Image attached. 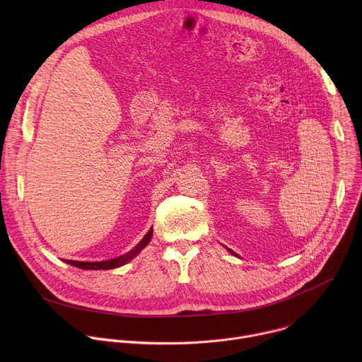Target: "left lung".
Here are the masks:
<instances>
[{
	"label": "left lung",
	"instance_id": "obj_1",
	"mask_svg": "<svg viewBox=\"0 0 362 362\" xmlns=\"http://www.w3.org/2000/svg\"><path fill=\"white\" fill-rule=\"evenodd\" d=\"M229 250H230V249H229ZM230 253H232V255H236V253H235V252H232V250H230Z\"/></svg>",
	"mask_w": 362,
	"mask_h": 362
}]
</instances>
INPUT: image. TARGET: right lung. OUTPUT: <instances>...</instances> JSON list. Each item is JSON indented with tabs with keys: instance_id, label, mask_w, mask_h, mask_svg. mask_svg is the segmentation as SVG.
Wrapping results in <instances>:
<instances>
[{
	"instance_id": "1",
	"label": "right lung",
	"mask_w": 362,
	"mask_h": 362,
	"mask_svg": "<svg viewBox=\"0 0 362 362\" xmlns=\"http://www.w3.org/2000/svg\"><path fill=\"white\" fill-rule=\"evenodd\" d=\"M151 236H153V229H150V230L146 233V236L134 246V249H132L130 252L124 253L123 256L115 257V259L101 261V262H80V261H69V259H67L66 262L70 264V265H73V267H76V268L88 269V271H91V269H95V271H98V269H115V268H119V267L126 265L130 259H133V257L150 242Z\"/></svg>"
}]
</instances>
